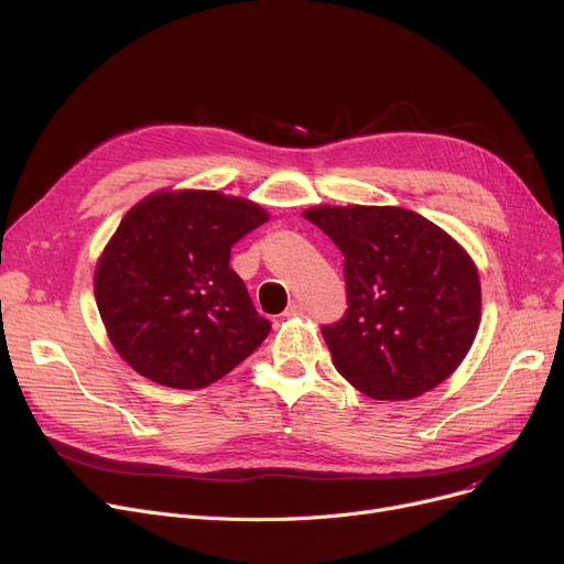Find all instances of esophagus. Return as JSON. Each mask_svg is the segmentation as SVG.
Wrapping results in <instances>:
<instances>
[{"label": "esophagus", "instance_id": "esophagus-1", "mask_svg": "<svg viewBox=\"0 0 564 564\" xmlns=\"http://www.w3.org/2000/svg\"><path fill=\"white\" fill-rule=\"evenodd\" d=\"M304 311V304L300 300H292L285 308V317H292V315H300Z\"/></svg>", "mask_w": 564, "mask_h": 564}]
</instances>
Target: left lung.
Wrapping results in <instances>:
<instances>
[{"label": "left lung", "instance_id": "1", "mask_svg": "<svg viewBox=\"0 0 564 564\" xmlns=\"http://www.w3.org/2000/svg\"><path fill=\"white\" fill-rule=\"evenodd\" d=\"M304 217L345 256L347 311L322 327L336 370L375 400H409L448 379L480 327L470 256L402 207L319 205Z\"/></svg>", "mask_w": 564, "mask_h": 564}]
</instances>
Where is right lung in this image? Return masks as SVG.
I'll list each match as a JSON object with an SVG mask.
<instances>
[{
    "label": "right lung",
    "instance_id": "obj_1",
    "mask_svg": "<svg viewBox=\"0 0 564 564\" xmlns=\"http://www.w3.org/2000/svg\"><path fill=\"white\" fill-rule=\"evenodd\" d=\"M260 205L219 192H158L118 224L96 270V302L116 351L169 389H203L253 354L258 315L230 249L262 226Z\"/></svg>",
    "mask_w": 564,
    "mask_h": 564
}]
</instances>
